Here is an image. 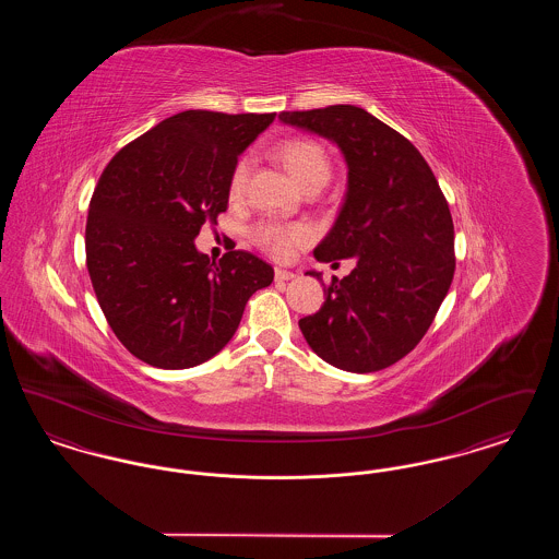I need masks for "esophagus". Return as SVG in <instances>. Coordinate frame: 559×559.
Segmentation results:
<instances>
[{"mask_svg":"<svg viewBox=\"0 0 559 559\" xmlns=\"http://www.w3.org/2000/svg\"><path fill=\"white\" fill-rule=\"evenodd\" d=\"M293 278H295V274L289 272V270H283V267H276V270H274V281H278V283L293 281Z\"/></svg>","mask_w":559,"mask_h":559,"instance_id":"obj_1","label":"esophagus"}]
</instances>
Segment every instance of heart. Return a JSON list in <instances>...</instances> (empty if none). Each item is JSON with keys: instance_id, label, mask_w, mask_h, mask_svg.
Wrapping results in <instances>:
<instances>
[{"instance_id": "heart-1", "label": "heart", "mask_w": 559, "mask_h": 559, "mask_svg": "<svg viewBox=\"0 0 559 559\" xmlns=\"http://www.w3.org/2000/svg\"><path fill=\"white\" fill-rule=\"evenodd\" d=\"M278 157L285 163L293 178L304 188H322L333 171V163L324 148V144L317 138H292L278 146ZM251 171V159L240 157L233 165L228 192L230 197H240L247 187ZM314 237L308 224H283L276 219H262L251 226L249 239L258 245L267 255L276 260H285L292 255L295 247L308 245Z\"/></svg>"}]
</instances>
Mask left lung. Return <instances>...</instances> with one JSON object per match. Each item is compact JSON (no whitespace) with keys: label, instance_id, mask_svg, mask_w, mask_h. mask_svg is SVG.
<instances>
[{"label":"left lung","instance_id":"left-lung-1","mask_svg":"<svg viewBox=\"0 0 559 559\" xmlns=\"http://www.w3.org/2000/svg\"><path fill=\"white\" fill-rule=\"evenodd\" d=\"M283 123L333 140L347 163L335 226L319 262L354 258L324 287V304L299 329L320 358L349 372L381 371L424 340L454 274V228L433 171L411 140L365 108L283 110ZM320 281L319 272H310Z\"/></svg>","mask_w":559,"mask_h":559}]
</instances>
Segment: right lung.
<instances>
[{"mask_svg":"<svg viewBox=\"0 0 559 559\" xmlns=\"http://www.w3.org/2000/svg\"><path fill=\"white\" fill-rule=\"evenodd\" d=\"M276 112L185 110L126 144L94 188L85 264L117 340L157 369H190L239 329L245 306L274 270L249 251L217 262L194 247L228 207L240 153Z\"/></svg>","mask_w":559,"mask_h":559,"instance_id":"obj_1","label":"right lung"}]
</instances>
